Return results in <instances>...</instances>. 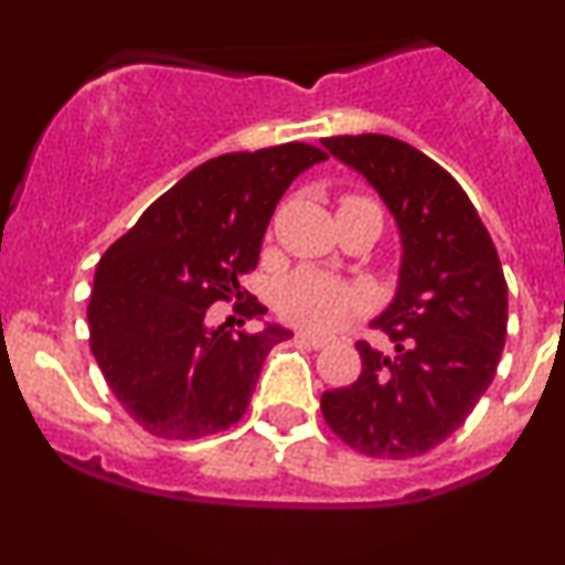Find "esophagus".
<instances>
[{"label": "esophagus", "mask_w": 565, "mask_h": 565, "mask_svg": "<svg viewBox=\"0 0 565 565\" xmlns=\"http://www.w3.org/2000/svg\"><path fill=\"white\" fill-rule=\"evenodd\" d=\"M297 340L300 342H305V345H310V348H316V350H321V348H327V337H319V334H313V332H297Z\"/></svg>", "instance_id": "obj_1"}]
</instances>
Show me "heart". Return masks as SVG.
Returning a JSON list of instances; mask_svg holds the SVG:
<instances>
[{
	"label": "heart",
	"instance_id": "1",
	"mask_svg": "<svg viewBox=\"0 0 565 565\" xmlns=\"http://www.w3.org/2000/svg\"><path fill=\"white\" fill-rule=\"evenodd\" d=\"M359 291L350 284L319 274V270H297L284 278L276 289L278 313L291 323L316 329V332H332L359 310Z\"/></svg>",
	"mask_w": 565,
	"mask_h": 565
}]
</instances>
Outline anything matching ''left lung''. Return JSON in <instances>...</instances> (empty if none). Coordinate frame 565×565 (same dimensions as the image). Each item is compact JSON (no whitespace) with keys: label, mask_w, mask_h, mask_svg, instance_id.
Segmentation results:
<instances>
[{"label":"left lung","mask_w":565,"mask_h":565,"mask_svg":"<svg viewBox=\"0 0 565 565\" xmlns=\"http://www.w3.org/2000/svg\"><path fill=\"white\" fill-rule=\"evenodd\" d=\"M323 148L380 193L401 238L393 300L372 321L393 355L355 342L361 374L321 395L350 449L406 459L462 427L497 374L508 284L468 193L423 151L387 135H342Z\"/></svg>","instance_id":"1"}]
</instances>
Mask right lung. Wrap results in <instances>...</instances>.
I'll return each mask as SVG.
<instances>
[{
    "mask_svg": "<svg viewBox=\"0 0 565 565\" xmlns=\"http://www.w3.org/2000/svg\"><path fill=\"white\" fill-rule=\"evenodd\" d=\"M327 153L305 142L204 161L142 212L95 270L89 348L129 417L151 436L196 440L242 419L281 323L231 334L210 305L242 297L291 180ZM263 319L257 300L238 305ZM244 323V321H242Z\"/></svg>",
    "mask_w": 565,
    "mask_h": 565,
    "instance_id": "add662e5",
    "label": "right lung"
}]
</instances>
